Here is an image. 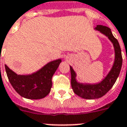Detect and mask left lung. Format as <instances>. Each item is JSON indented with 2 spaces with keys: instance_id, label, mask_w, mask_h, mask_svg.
I'll return each instance as SVG.
<instances>
[{
  "instance_id": "left-lung-1",
  "label": "left lung",
  "mask_w": 127,
  "mask_h": 127,
  "mask_svg": "<svg viewBox=\"0 0 127 127\" xmlns=\"http://www.w3.org/2000/svg\"><path fill=\"white\" fill-rule=\"evenodd\" d=\"M94 30L99 31L104 36L107 37L108 39L113 44L115 51V59L111 68L107 74L106 75L105 77L101 81L95 83L79 82L76 79V73L70 65L71 77V84L73 90L76 95L86 99H98L105 95L111 89L119 77L123 63L121 50L119 44L112 34L111 29L107 26L97 25L94 28Z\"/></svg>"
}]
</instances>
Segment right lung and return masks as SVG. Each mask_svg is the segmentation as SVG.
I'll list each match as a JSON object with an SVG mask.
<instances>
[{
    "mask_svg": "<svg viewBox=\"0 0 127 127\" xmlns=\"http://www.w3.org/2000/svg\"><path fill=\"white\" fill-rule=\"evenodd\" d=\"M62 62V59L48 62L31 74L19 75L5 65L10 83L20 96L26 99H40L48 95L52 87V78Z\"/></svg>",
    "mask_w": 127,
    "mask_h": 127,
    "instance_id": "1",
    "label": "right lung"
}]
</instances>
